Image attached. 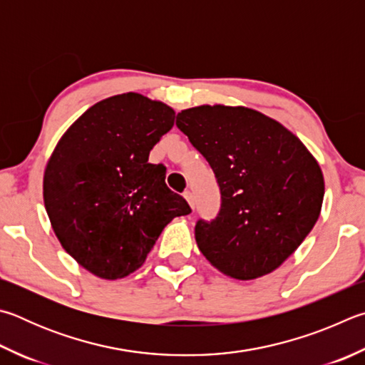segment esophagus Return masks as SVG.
<instances>
[{
  "mask_svg": "<svg viewBox=\"0 0 365 365\" xmlns=\"http://www.w3.org/2000/svg\"><path fill=\"white\" fill-rule=\"evenodd\" d=\"M183 196H185V200L188 201V204L191 205V207H195V196H193V193H191L190 190H187V191H185V193H183Z\"/></svg>",
  "mask_w": 365,
  "mask_h": 365,
  "instance_id": "1",
  "label": "esophagus"
}]
</instances>
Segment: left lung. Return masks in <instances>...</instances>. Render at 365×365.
Wrapping results in <instances>:
<instances>
[{
	"label": "left lung",
	"mask_w": 365,
	"mask_h": 365,
	"mask_svg": "<svg viewBox=\"0 0 365 365\" xmlns=\"http://www.w3.org/2000/svg\"><path fill=\"white\" fill-rule=\"evenodd\" d=\"M175 124L220 187L217 217L195 227L202 255L241 281L281 267L321 214L324 177L313 155L281 123L246 107L202 105Z\"/></svg>",
	"instance_id": "obj_1"
}]
</instances>
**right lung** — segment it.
<instances>
[{
  "instance_id": "obj_1",
  "label": "right lung",
  "mask_w": 365,
  "mask_h": 365,
  "mask_svg": "<svg viewBox=\"0 0 365 365\" xmlns=\"http://www.w3.org/2000/svg\"><path fill=\"white\" fill-rule=\"evenodd\" d=\"M174 110L135 92L96 103L58 140L44 170L46 212L62 247L102 279L143 264L174 217L191 209L165 185L151 148L174 125Z\"/></svg>"
}]
</instances>
